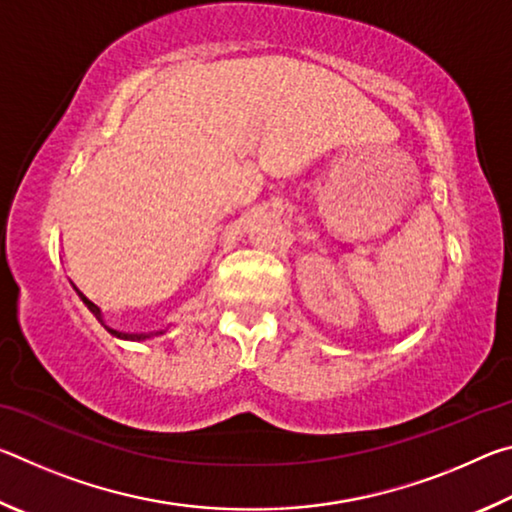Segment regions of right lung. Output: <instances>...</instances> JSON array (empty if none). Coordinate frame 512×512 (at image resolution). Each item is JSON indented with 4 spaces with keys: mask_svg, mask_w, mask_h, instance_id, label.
Listing matches in <instances>:
<instances>
[{
    "mask_svg": "<svg viewBox=\"0 0 512 512\" xmlns=\"http://www.w3.org/2000/svg\"><path fill=\"white\" fill-rule=\"evenodd\" d=\"M79 296H81V300L85 302V305H88V309L92 311V314H94V316H97V320H99V323H101L103 327H106V329H108V332H110L112 336H117V339H124V341H146V339H151V336H158V334H164V332H149V334H128V332H117V329H112V327H108V325H106V320H103V316H101V309H99L97 305H94V302H92V300H88V298H85V296H83V293H79Z\"/></svg>",
    "mask_w": 512,
    "mask_h": 512,
    "instance_id": "add662e5",
    "label": "right lung"
}]
</instances>
